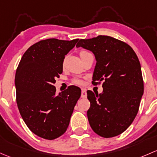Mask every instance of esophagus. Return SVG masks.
<instances>
[{
	"label": "esophagus",
	"instance_id": "1",
	"mask_svg": "<svg viewBox=\"0 0 157 157\" xmlns=\"http://www.w3.org/2000/svg\"><path fill=\"white\" fill-rule=\"evenodd\" d=\"M81 98H87L86 89H85V88H82V94H81Z\"/></svg>",
	"mask_w": 157,
	"mask_h": 157
}]
</instances>
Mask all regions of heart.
Masks as SVG:
<instances>
[{"instance_id": "obj_1", "label": "heart", "mask_w": 157, "mask_h": 157, "mask_svg": "<svg viewBox=\"0 0 157 157\" xmlns=\"http://www.w3.org/2000/svg\"><path fill=\"white\" fill-rule=\"evenodd\" d=\"M87 53H89V52H88V51H82V52L80 53V56H81V55H82V54H87ZM74 83L77 84V85H82V81L79 80V79H75V80H74Z\"/></svg>"}]
</instances>
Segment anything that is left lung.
Here are the masks:
<instances>
[{
  "label": "left lung",
  "mask_w": 157,
  "mask_h": 157,
  "mask_svg": "<svg viewBox=\"0 0 157 157\" xmlns=\"http://www.w3.org/2000/svg\"><path fill=\"white\" fill-rule=\"evenodd\" d=\"M76 47L94 54L97 63L92 83L103 81L101 94L87 91L90 103L87 116L90 127L103 138L117 136L134 121L144 94L138 56L126 43L106 35L81 39Z\"/></svg>",
  "instance_id": "obj_1"
}]
</instances>
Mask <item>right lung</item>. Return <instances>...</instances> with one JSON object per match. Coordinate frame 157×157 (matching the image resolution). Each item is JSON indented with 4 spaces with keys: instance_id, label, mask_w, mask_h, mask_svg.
<instances>
[{
    "instance_id": "1",
    "label": "right lung",
    "mask_w": 157,
    "mask_h": 157,
    "mask_svg": "<svg viewBox=\"0 0 157 157\" xmlns=\"http://www.w3.org/2000/svg\"><path fill=\"white\" fill-rule=\"evenodd\" d=\"M78 41L42 40L21 58L15 76L17 106L25 123L38 137L54 140L69 126L81 89L72 85L56 94L54 84L63 72L65 56Z\"/></svg>"
}]
</instances>
